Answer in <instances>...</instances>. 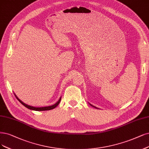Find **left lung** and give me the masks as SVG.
I'll return each instance as SVG.
<instances>
[{
  "instance_id": "8db88e82",
  "label": "left lung",
  "mask_w": 149,
  "mask_h": 149,
  "mask_svg": "<svg viewBox=\"0 0 149 149\" xmlns=\"http://www.w3.org/2000/svg\"><path fill=\"white\" fill-rule=\"evenodd\" d=\"M90 105H91V106H93V107H95V108H96V109H97V107H95V106H93V105H91V104H90Z\"/></svg>"
}]
</instances>
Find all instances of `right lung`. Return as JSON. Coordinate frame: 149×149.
I'll list each match as a JSON object with an SVG mask.
<instances>
[{"instance_id": "obj_1", "label": "right lung", "mask_w": 149, "mask_h": 149, "mask_svg": "<svg viewBox=\"0 0 149 149\" xmlns=\"http://www.w3.org/2000/svg\"><path fill=\"white\" fill-rule=\"evenodd\" d=\"M14 95H15V97H16V99H17V100L19 101V102H21V104H23V105L24 107H27V109H29L33 110V111H49V110L53 109H54L55 107H56V106H58V104H59V102H60V101H61V98L60 97L59 101H58L56 103H55L54 104H53V105H52V106H47V107H33V106H29V105H27V104L24 103L23 101H21L19 100V99L17 96H16V95L15 94V93H14Z\"/></svg>"}]
</instances>
